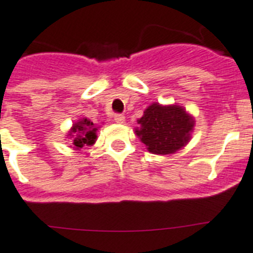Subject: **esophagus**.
<instances>
[{
	"label": "esophagus",
	"instance_id": "1",
	"mask_svg": "<svg viewBox=\"0 0 253 253\" xmlns=\"http://www.w3.org/2000/svg\"><path fill=\"white\" fill-rule=\"evenodd\" d=\"M113 118H114V121H116L117 123L125 122V116H123V114H121V113H116L113 116Z\"/></svg>",
	"mask_w": 253,
	"mask_h": 253
}]
</instances>
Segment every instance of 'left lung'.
<instances>
[{
    "label": "left lung",
    "instance_id": "8db88e82",
    "mask_svg": "<svg viewBox=\"0 0 253 253\" xmlns=\"http://www.w3.org/2000/svg\"><path fill=\"white\" fill-rule=\"evenodd\" d=\"M136 135L154 154H171L189 141L194 121L181 107L154 103L139 120Z\"/></svg>",
    "mask_w": 253,
    "mask_h": 253
}]
</instances>
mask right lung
<instances>
[{
    "instance_id": "right-lung-1",
    "label": "right lung",
    "mask_w": 253,
    "mask_h": 253,
    "mask_svg": "<svg viewBox=\"0 0 253 253\" xmlns=\"http://www.w3.org/2000/svg\"><path fill=\"white\" fill-rule=\"evenodd\" d=\"M96 127L87 118L81 120L78 123H74L69 136H73L74 148H84V145H92L96 140Z\"/></svg>"
}]
</instances>
